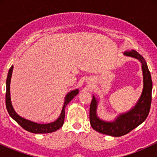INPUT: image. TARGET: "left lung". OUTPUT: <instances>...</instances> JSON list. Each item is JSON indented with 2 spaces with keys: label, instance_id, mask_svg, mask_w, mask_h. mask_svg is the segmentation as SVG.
<instances>
[{
  "label": "left lung",
  "instance_id": "8db88e82",
  "mask_svg": "<svg viewBox=\"0 0 157 157\" xmlns=\"http://www.w3.org/2000/svg\"><path fill=\"white\" fill-rule=\"evenodd\" d=\"M125 55L135 57L142 63L143 72V90L140 99L135 107L128 113L121 114L114 122H107L100 120L97 117V102L93 96L89 110V119L91 127L95 131L112 136H121L131 132L146 120L151 109L152 98V80L151 73L143 57L134 50L125 52Z\"/></svg>",
  "mask_w": 157,
  "mask_h": 157
}]
</instances>
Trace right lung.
I'll use <instances>...</instances> for the list:
<instances>
[{
    "label": "right lung",
    "instance_id": "right-lung-1",
    "mask_svg": "<svg viewBox=\"0 0 157 157\" xmlns=\"http://www.w3.org/2000/svg\"><path fill=\"white\" fill-rule=\"evenodd\" d=\"M12 69H13V66H11V68L9 70L8 76L6 79V109L8 111V113L12 117L14 120H15L17 123L19 124L25 130L29 131L31 133L34 134H47V133H52L54 131L58 130L63 125L64 119H65V109L67 104L71 101V100L78 94V90H75V91H71L66 95V100H65L64 105L63 108L62 112L60 117L57 119L55 122H52V123L48 124H37L35 122L29 121V120H25L22 117L17 115L14 111L13 108H12V103H11L10 100V81L11 77H12Z\"/></svg>",
    "mask_w": 157,
    "mask_h": 157
}]
</instances>
